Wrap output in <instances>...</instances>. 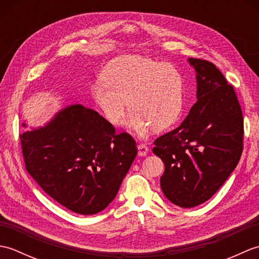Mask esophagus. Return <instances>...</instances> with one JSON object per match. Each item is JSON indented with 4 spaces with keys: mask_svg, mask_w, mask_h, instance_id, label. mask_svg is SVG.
I'll return each instance as SVG.
<instances>
[{
    "mask_svg": "<svg viewBox=\"0 0 259 259\" xmlns=\"http://www.w3.org/2000/svg\"><path fill=\"white\" fill-rule=\"evenodd\" d=\"M148 151H149V148H148L146 145H138V155L141 156V157H145L147 156Z\"/></svg>",
    "mask_w": 259,
    "mask_h": 259,
    "instance_id": "1",
    "label": "esophagus"
}]
</instances>
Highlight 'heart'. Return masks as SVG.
I'll use <instances>...</instances> for the list:
<instances>
[{
	"label": "heart",
	"mask_w": 259,
	"mask_h": 259,
	"mask_svg": "<svg viewBox=\"0 0 259 259\" xmlns=\"http://www.w3.org/2000/svg\"><path fill=\"white\" fill-rule=\"evenodd\" d=\"M91 92L95 102L110 123L123 117L125 102L131 110L125 125L144 135L171 126L184 107L183 75L170 64L142 56H124L109 63Z\"/></svg>",
	"instance_id": "obj_1"
}]
</instances>
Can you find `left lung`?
I'll return each instance as SVG.
<instances>
[{
    "instance_id": "1",
    "label": "left lung",
    "mask_w": 259,
    "mask_h": 259,
    "mask_svg": "<svg viewBox=\"0 0 259 259\" xmlns=\"http://www.w3.org/2000/svg\"><path fill=\"white\" fill-rule=\"evenodd\" d=\"M196 71L197 102L177 129L155 140L153 153L164 163L163 195L192 208L216 194L243 152L244 120L232 84L216 65L189 58Z\"/></svg>"
}]
</instances>
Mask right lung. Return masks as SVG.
Returning a JSON list of instances; mask_svg holds the SVG:
<instances>
[{
	"instance_id": "1",
	"label": "right lung",
	"mask_w": 259,
	"mask_h": 259,
	"mask_svg": "<svg viewBox=\"0 0 259 259\" xmlns=\"http://www.w3.org/2000/svg\"><path fill=\"white\" fill-rule=\"evenodd\" d=\"M20 139L27 172L54 200L80 214L111 203L138 151L129 134L117 135L109 121L82 104L60 110Z\"/></svg>"
}]
</instances>
